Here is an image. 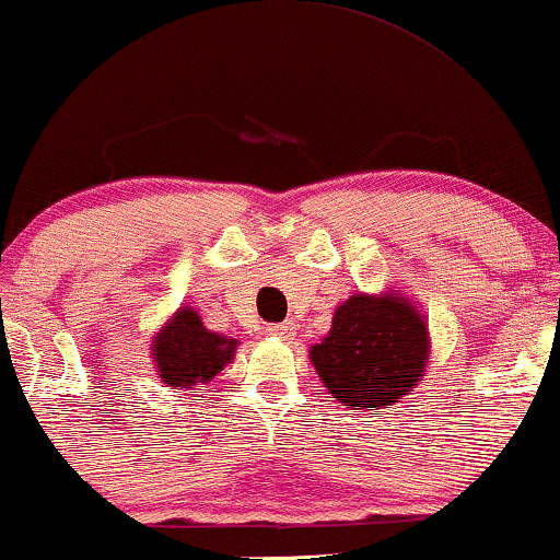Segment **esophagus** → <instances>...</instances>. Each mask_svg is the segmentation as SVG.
<instances>
[{
	"label": "esophagus",
	"instance_id": "34e87169",
	"mask_svg": "<svg viewBox=\"0 0 560 560\" xmlns=\"http://www.w3.org/2000/svg\"><path fill=\"white\" fill-rule=\"evenodd\" d=\"M268 334H273V336H294V323H273V326H268Z\"/></svg>",
	"mask_w": 560,
	"mask_h": 560
}]
</instances>
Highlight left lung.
Returning <instances> with one entry per match:
<instances>
[{"label":"left lung","mask_w":560,"mask_h":560,"mask_svg":"<svg viewBox=\"0 0 560 560\" xmlns=\"http://www.w3.org/2000/svg\"><path fill=\"white\" fill-rule=\"evenodd\" d=\"M428 326L404 298L354 294L336 310L334 326L310 349L318 378L345 407L383 409L422 381Z\"/></svg>","instance_id":"left-lung-1"}]
</instances>
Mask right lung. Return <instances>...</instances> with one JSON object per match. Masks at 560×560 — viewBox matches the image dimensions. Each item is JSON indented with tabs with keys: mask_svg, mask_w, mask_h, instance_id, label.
Returning a JSON list of instances; mask_svg holds the SVG:
<instances>
[{
	"mask_svg": "<svg viewBox=\"0 0 560 560\" xmlns=\"http://www.w3.org/2000/svg\"><path fill=\"white\" fill-rule=\"evenodd\" d=\"M234 349L237 339L208 331L192 307H182L153 341L159 375L174 388H192L215 378L232 362Z\"/></svg>",
	"mask_w": 560,
	"mask_h": 560,
	"instance_id": "obj_1",
	"label": "right lung"
}]
</instances>
